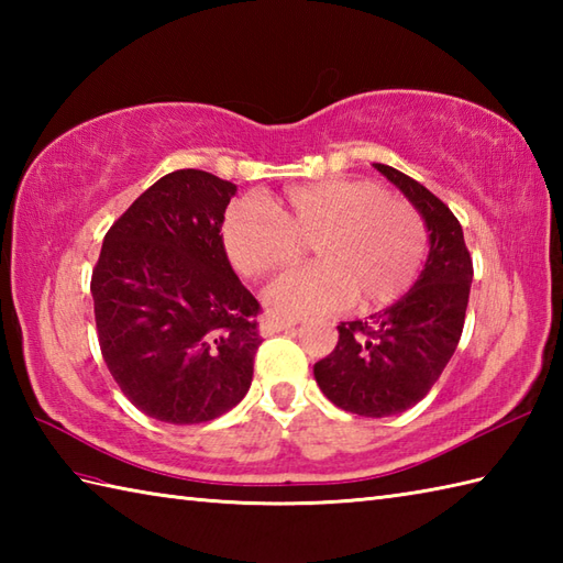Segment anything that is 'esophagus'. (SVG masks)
Returning a JSON list of instances; mask_svg holds the SVG:
<instances>
[{
    "mask_svg": "<svg viewBox=\"0 0 563 563\" xmlns=\"http://www.w3.org/2000/svg\"><path fill=\"white\" fill-rule=\"evenodd\" d=\"M290 329H295V321H283L275 317H266L261 321V336H275V333L290 331Z\"/></svg>",
    "mask_w": 563,
    "mask_h": 563,
    "instance_id": "obj_1",
    "label": "esophagus"
}]
</instances>
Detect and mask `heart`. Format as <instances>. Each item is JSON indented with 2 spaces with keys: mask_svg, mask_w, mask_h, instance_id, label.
Returning <instances> with one entry per match:
<instances>
[{
  "mask_svg": "<svg viewBox=\"0 0 563 563\" xmlns=\"http://www.w3.org/2000/svg\"><path fill=\"white\" fill-rule=\"evenodd\" d=\"M220 239L244 278H261L305 254L317 263L280 275L263 290L268 312L285 319L327 314L351 305L385 309L411 290L423 268L428 234L409 202L361 178H324L280 196L236 200Z\"/></svg>",
  "mask_w": 563,
  "mask_h": 563,
  "instance_id": "obj_1",
  "label": "heart"
}]
</instances>
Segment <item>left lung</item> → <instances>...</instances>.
I'll return each instance as SVG.
<instances>
[{
	"label": "left lung",
	"mask_w": 563,
	"mask_h": 563,
	"mask_svg": "<svg viewBox=\"0 0 563 563\" xmlns=\"http://www.w3.org/2000/svg\"><path fill=\"white\" fill-rule=\"evenodd\" d=\"M375 169L421 214L430 249L413 288L369 319L341 321L336 349L314 365L324 397L365 418L404 413L435 385L460 343L474 275L462 224L445 202L387 164Z\"/></svg>",
	"instance_id": "8db88e82"
}]
</instances>
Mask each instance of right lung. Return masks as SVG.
Here are the masks:
<instances>
[{
	"instance_id": "add662e5",
	"label": "right lung",
	"mask_w": 563,
	"mask_h": 563,
	"mask_svg": "<svg viewBox=\"0 0 563 563\" xmlns=\"http://www.w3.org/2000/svg\"><path fill=\"white\" fill-rule=\"evenodd\" d=\"M234 194L200 169L162 176L113 222L91 275L103 361L130 404L164 423L212 421L254 377L261 307L220 239Z\"/></svg>"
}]
</instances>
